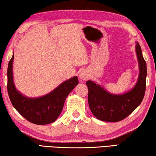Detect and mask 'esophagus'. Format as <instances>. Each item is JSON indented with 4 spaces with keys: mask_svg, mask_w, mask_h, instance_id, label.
<instances>
[{
    "mask_svg": "<svg viewBox=\"0 0 156 156\" xmlns=\"http://www.w3.org/2000/svg\"><path fill=\"white\" fill-rule=\"evenodd\" d=\"M79 77H80V78L82 80H86L87 79L89 78L88 73L84 70L81 71L80 73H79Z\"/></svg>",
    "mask_w": 156,
    "mask_h": 156,
    "instance_id": "obj_1",
    "label": "esophagus"
}]
</instances>
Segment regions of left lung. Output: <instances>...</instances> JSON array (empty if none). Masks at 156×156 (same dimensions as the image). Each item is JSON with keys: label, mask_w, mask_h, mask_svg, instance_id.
<instances>
[{"label": "left lung", "mask_w": 156, "mask_h": 156, "mask_svg": "<svg viewBox=\"0 0 156 156\" xmlns=\"http://www.w3.org/2000/svg\"><path fill=\"white\" fill-rule=\"evenodd\" d=\"M136 52L139 65V76L136 85L122 94H113L92 80L86 82L89 89L88 101L91 112L98 119L105 122H118L138 107L143 100L146 89L147 64L137 42Z\"/></svg>", "instance_id": "1"}]
</instances>
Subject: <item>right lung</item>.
<instances>
[{"instance_id": "obj_1", "label": "right lung", "mask_w": 156, "mask_h": 156, "mask_svg": "<svg viewBox=\"0 0 156 156\" xmlns=\"http://www.w3.org/2000/svg\"><path fill=\"white\" fill-rule=\"evenodd\" d=\"M13 54L7 68V91L13 106L26 120L36 125H44L55 122L59 117L66 98L78 84L77 76L63 82L50 93L38 98L23 95L16 88L13 78Z\"/></svg>"}]
</instances>
